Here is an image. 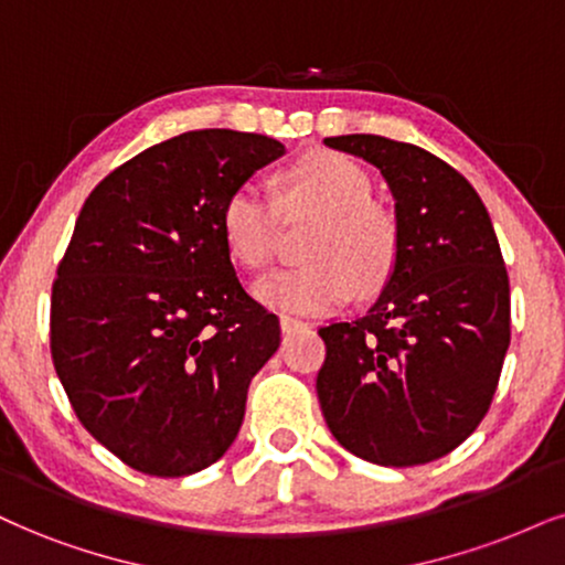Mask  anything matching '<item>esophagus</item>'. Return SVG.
<instances>
[{
  "instance_id": "34e87169",
  "label": "esophagus",
  "mask_w": 565,
  "mask_h": 565,
  "mask_svg": "<svg viewBox=\"0 0 565 565\" xmlns=\"http://www.w3.org/2000/svg\"><path fill=\"white\" fill-rule=\"evenodd\" d=\"M306 322H301V319L296 317H280V330L282 332H294V330H303Z\"/></svg>"
}]
</instances>
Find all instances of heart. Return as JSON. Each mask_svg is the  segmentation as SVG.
<instances>
[{"mask_svg":"<svg viewBox=\"0 0 565 565\" xmlns=\"http://www.w3.org/2000/svg\"><path fill=\"white\" fill-rule=\"evenodd\" d=\"M372 196V180L338 151L317 149L296 159L280 178V196L241 185L222 206V235L246 269H269L280 250L285 214L319 217L309 241L311 264L277 271L256 285V296L290 315H330L393 275L401 250L395 214Z\"/></svg>","mask_w":565,"mask_h":565,"instance_id":"1","label":"heart"}]
</instances>
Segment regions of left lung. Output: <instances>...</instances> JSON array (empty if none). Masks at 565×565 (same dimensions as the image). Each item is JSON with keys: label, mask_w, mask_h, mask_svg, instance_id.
Returning <instances> with one entry per match:
<instances>
[{"label": "left lung", "mask_w": 565, "mask_h": 565, "mask_svg": "<svg viewBox=\"0 0 565 565\" xmlns=\"http://www.w3.org/2000/svg\"><path fill=\"white\" fill-rule=\"evenodd\" d=\"M395 196L398 264L364 317L319 327L317 395L335 440L380 466L448 456L479 427L511 343V288L490 214L461 172L414 143L324 138Z\"/></svg>", "instance_id": "8db88e82"}]
</instances>
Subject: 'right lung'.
<instances>
[{
    "label": "right lung",
    "mask_w": 565,
    "mask_h": 565,
    "mask_svg": "<svg viewBox=\"0 0 565 565\" xmlns=\"http://www.w3.org/2000/svg\"><path fill=\"white\" fill-rule=\"evenodd\" d=\"M285 146L188 130L88 193L52 285V361L83 427L130 469L185 477L233 445L280 322L235 275L222 206Z\"/></svg>",
    "instance_id": "obj_1"
}]
</instances>
